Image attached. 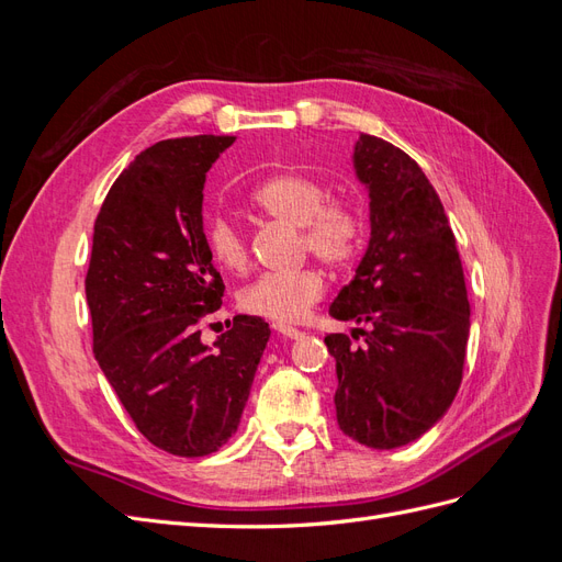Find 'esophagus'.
Masks as SVG:
<instances>
[{"instance_id":"obj_1","label":"esophagus","mask_w":562,"mask_h":562,"mask_svg":"<svg viewBox=\"0 0 562 562\" xmlns=\"http://www.w3.org/2000/svg\"><path fill=\"white\" fill-rule=\"evenodd\" d=\"M274 330L277 333H281L283 337H288V339H297V337H302V330H297V328H293V326H285V323H274Z\"/></svg>"}]
</instances>
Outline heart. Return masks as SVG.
I'll return each mask as SVG.
<instances>
[{
    "label": "heart",
    "mask_w": 562,
    "mask_h": 562,
    "mask_svg": "<svg viewBox=\"0 0 562 562\" xmlns=\"http://www.w3.org/2000/svg\"><path fill=\"white\" fill-rule=\"evenodd\" d=\"M252 203L262 213L302 232V248L321 262L345 267L359 255L366 239L363 211L351 199L328 196L316 178L302 173H279L255 187ZM211 258L229 271H244L248 265V244L241 229L227 217H213L206 227ZM326 279L318 269L269 271L255 279L241 293V307L248 314L300 321L314 302L323 297Z\"/></svg>",
    "instance_id": "1"
}]
</instances>
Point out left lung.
<instances>
[{"instance_id":"left-lung-1","label":"left lung","mask_w":562,"mask_h":562,"mask_svg":"<svg viewBox=\"0 0 562 562\" xmlns=\"http://www.w3.org/2000/svg\"><path fill=\"white\" fill-rule=\"evenodd\" d=\"M353 171L370 199V241L330 316L368 330L353 328L361 347L342 333L326 337L335 411L349 438L394 450L427 434L452 405L471 310L448 215L417 161L361 133Z\"/></svg>"}]
</instances>
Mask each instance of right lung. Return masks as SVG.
<instances>
[{
    "instance_id": "obj_1",
    "label": "right lung",
    "mask_w": 562,
    "mask_h": 562,
    "mask_svg": "<svg viewBox=\"0 0 562 562\" xmlns=\"http://www.w3.org/2000/svg\"><path fill=\"white\" fill-rule=\"evenodd\" d=\"M234 135L161 140L114 180L93 227L87 300L93 353L138 431L203 457L239 429L269 323L234 316L213 347L199 321L225 283L203 234V184Z\"/></svg>"
}]
</instances>
